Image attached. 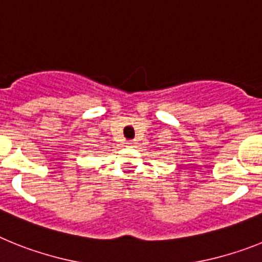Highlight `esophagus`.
Returning a JSON list of instances; mask_svg holds the SVG:
<instances>
[{"mask_svg":"<svg viewBox=\"0 0 262 262\" xmlns=\"http://www.w3.org/2000/svg\"><path fill=\"white\" fill-rule=\"evenodd\" d=\"M126 144H128L129 146H134V145L137 144V142H136V141H128V142H126Z\"/></svg>","mask_w":262,"mask_h":262,"instance_id":"1","label":"esophagus"}]
</instances>
